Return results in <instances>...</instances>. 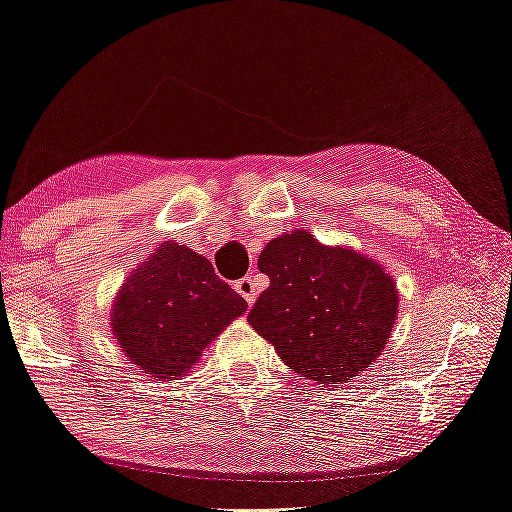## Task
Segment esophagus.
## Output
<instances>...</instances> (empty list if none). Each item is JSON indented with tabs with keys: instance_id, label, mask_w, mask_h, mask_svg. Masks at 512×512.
Returning <instances> with one entry per match:
<instances>
[{
	"instance_id": "34e87169",
	"label": "esophagus",
	"mask_w": 512,
	"mask_h": 512,
	"mask_svg": "<svg viewBox=\"0 0 512 512\" xmlns=\"http://www.w3.org/2000/svg\"><path fill=\"white\" fill-rule=\"evenodd\" d=\"M234 289L243 296V299L248 301V305L255 303V299H257V289H255V280H253V278H241V280H236Z\"/></svg>"
}]
</instances>
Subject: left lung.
I'll return each mask as SVG.
<instances>
[{
    "label": "left lung",
    "mask_w": 512,
    "mask_h": 512,
    "mask_svg": "<svg viewBox=\"0 0 512 512\" xmlns=\"http://www.w3.org/2000/svg\"><path fill=\"white\" fill-rule=\"evenodd\" d=\"M257 269L271 282L248 324L287 368L326 388L375 365L400 305L395 278L377 259L292 230L266 243Z\"/></svg>",
    "instance_id": "left-lung-1"
}]
</instances>
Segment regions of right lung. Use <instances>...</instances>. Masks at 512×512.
I'll return each instance as SVG.
<instances>
[{
  "label": "right lung",
  "mask_w": 512,
  "mask_h": 512,
  "mask_svg": "<svg viewBox=\"0 0 512 512\" xmlns=\"http://www.w3.org/2000/svg\"><path fill=\"white\" fill-rule=\"evenodd\" d=\"M207 257L163 241L119 287L110 331L128 361L156 381L186 377L213 340L246 312Z\"/></svg>",
  "instance_id": "obj_1"
}]
</instances>
